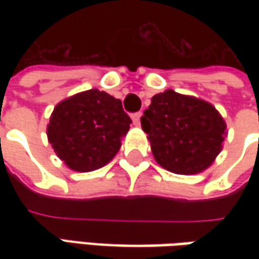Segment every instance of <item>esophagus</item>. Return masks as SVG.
<instances>
[{"label":"esophagus","instance_id":"1","mask_svg":"<svg viewBox=\"0 0 259 259\" xmlns=\"http://www.w3.org/2000/svg\"><path fill=\"white\" fill-rule=\"evenodd\" d=\"M141 112H137V114H134L131 118H133V124L135 125V126H140V124H141Z\"/></svg>","mask_w":259,"mask_h":259}]
</instances>
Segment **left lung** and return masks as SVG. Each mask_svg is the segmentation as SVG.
<instances>
[{
    "mask_svg": "<svg viewBox=\"0 0 259 259\" xmlns=\"http://www.w3.org/2000/svg\"><path fill=\"white\" fill-rule=\"evenodd\" d=\"M155 161L176 174H197L224 148L226 122L204 99L167 89L151 98L141 116Z\"/></svg>",
    "mask_w": 259,
    "mask_h": 259,
    "instance_id": "left-lung-1",
    "label": "left lung"
}]
</instances>
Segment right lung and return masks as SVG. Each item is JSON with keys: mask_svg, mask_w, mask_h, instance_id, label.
I'll list each match as a JSON object with an SVG mask.
<instances>
[{"mask_svg": "<svg viewBox=\"0 0 259 259\" xmlns=\"http://www.w3.org/2000/svg\"><path fill=\"white\" fill-rule=\"evenodd\" d=\"M130 124L119 99L89 89L56 105L47 125V138L70 170L88 173L114 158Z\"/></svg>", "mask_w": 259, "mask_h": 259, "instance_id": "obj_1", "label": "right lung"}]
</instances>
